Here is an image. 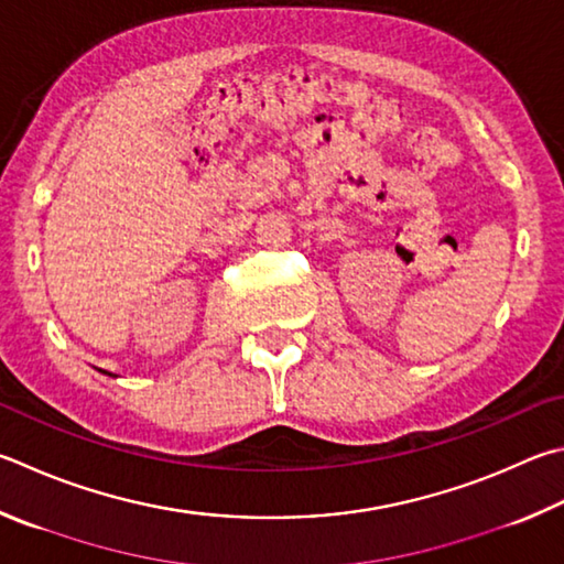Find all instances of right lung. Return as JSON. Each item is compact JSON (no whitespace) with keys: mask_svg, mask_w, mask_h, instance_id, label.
Returning <instances> with one entry per match:
<instances>
[{"mask_svg":"<svg viewBox=\"0 0 564 564\" xmlns=\"http://www.w3.org/2000/svg\"><path fill=\"white\" fill-rule=\"evenodd\" d=\"M98 372H104V375H108V377H118V375H112V372H106V370H98Z\"/></svg>","mask_w":564,"mask_h":564,"instance_id":"right-lung-1","label":"right lung"}]
</instances>
